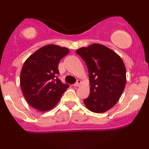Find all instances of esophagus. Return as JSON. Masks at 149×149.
Listing matches in <instances>:
<instances>
[{
    "mask_svg": "<svg viewBox=\"0 0 149 149\" xmlns=\"http://www.w3.org/2000/svg\"><path fill=\"white\" fill-rule=\"evenodd\" d=\"M81 83H82V81H81V80H77L76 83H75V84H74V86H75V87H78V86H79V85H80V84H81Z\"/></svg>",
    "mask_w": 149,
    "mask_h": 149,
    "instance_id": "esophagus-1",
    "label": "esophagus"
}]
</instances>
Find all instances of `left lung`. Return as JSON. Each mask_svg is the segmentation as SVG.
<instances>
[{"instance_id":"8db88e82","label":"left lung","mask_w":149,"mask_h":149,"mask_svg":"<svg viewBox=\"0 0 149 149\" xmlns=\"http://www.w3.org/2000/svg\"><path fill=\"white\" fill-rule=\"evenodd\" d=\"M76 52L85 61L89 72L90 93L83 100L92 112L103 113L117 103L126 84L122 59L106 46L95 43Z\"/></svg>"}]
</instances>
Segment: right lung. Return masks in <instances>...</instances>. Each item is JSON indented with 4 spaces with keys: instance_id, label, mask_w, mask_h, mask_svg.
Here are the masks:
<instances>
[{
    "instance_id": "1",
    "label": "right lung",
    "mask_w": 149,
    "mask_h": 149,
    "mask_svg": "<svg viewBox=\"0 0 149 149\" xmlns=\"http://www.w3.org/2000/svg\"><path fill=\"white\" fill-rule=\"evenodd\" d=\"M69 49L55 45L38 49L26 60L20 75L23 95L32 107L41 111L52 109L69 87L58 78L59 62Z\"/></svg>"
}]
</instances>
